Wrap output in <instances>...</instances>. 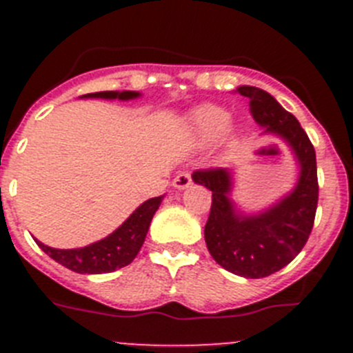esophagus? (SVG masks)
<instances>
[{
  "instance_id": "esophagus-1",
  "label": "esophagus",
  "mask_w": 353,
  "mask_h": 353,
  "mask_svg": "<svg viewBox=\"0 0 353 353\" xmlns=\"http://www.w3.org/2000/svg\"><path fill=\"white\" fill-rule=\"evenodd\" d=\"M191 183H192V176L189 171H182V173L176 174L173 180V187H176V189H180V191H182V189H187Z\"/></svg>"
}]
</instances>
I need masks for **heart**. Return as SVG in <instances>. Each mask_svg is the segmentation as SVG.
<instances>
[{"instance_id":"b5f03b06","label":"heart","mask_w":353,"mask_h":353,"mask_svg":"<svg viewBox=\"0 0 353 353\" xmlns=\"http://www.w3.org/2000/svg\"><path fill=\"white\" fill-rule=\"evenodd\" d=\"M189 123H191L192 134L203 143L214 141L224 130L232 132V127L228 125L230 113L224 108L214 104H203L196 108L189 117Z\"/></svg>"}]
</instances>
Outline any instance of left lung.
Masks as SVG:
<instances>
[{
  "label": "left lung",
  "mask_w": 353,
  "mask_h": 353,
  "mask_svg": "<svg viewBox=\"0 0 353 353\" xmlns=\"http://www.w3.org/2000/svg\"><path fill=\"white\" fill-rule=\"evenodd\" d=\"M249 99V111L265 132L286 141L297 157L299 182L288 196L258 215L236 212L230 199L232 174L224 168L198 170L192 180L212 191V207L205 224V242L221 267L236 276L260 279L281 270L297 256L311 235L318 205L316 154L299 120L270 93L254 86H239Z\"/></svg>",
  "instance_id": "1"
}]
</instances>
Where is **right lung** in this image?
<instances>
[{"mask_svg": "<svg viewBox=\"0 0 353 353\" xmlns=\"http://www.w3.org/2000/svg\"><path fill=\"white\" fill-rule=\"evenodd\" d=\"M83 97H92V99H120V101H129L139 97L138 92H99L88 93ZM162 198H150L143 205H139L136 210L130 214L129 219L121 224L118 230L105 239L99 240L95 244H90L86 248L79 249H54L49 245H43L42 242L35 240L39 248L42 249L48 256L61 263L67 269L74 270L77 274H108L113 270L121 269L129 265L134 258L138 256L145 236L148 233L152 217L161 207Z\"/></svg>", "mask_w": 353, "mask_h": 353, "instance_id": "1", "label": "right lung"}]
</instances>
